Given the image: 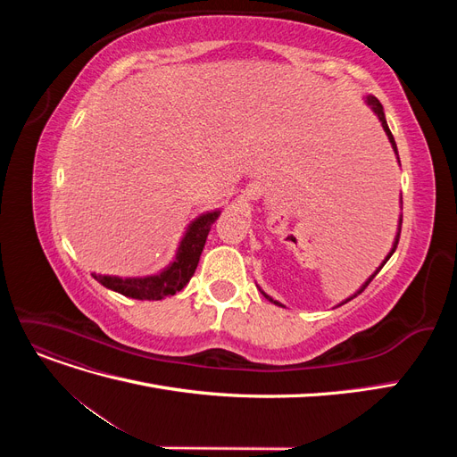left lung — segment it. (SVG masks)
<instances>
[{
	"mask_svg": "<svg viewBox=\"0 0 457 457\" xmlns=\"http://www.w3.org/2000/svg\"><path fill=\"white\" fill-rule=\"evenodd\" d=\"M366 103H368V106H370V108L373 110V112H376V116L379 118V121H381V126H383V129H385L386 137H389V141H391V145H393V148H395V152H396V143H395V137H393V133H391L389 126H386V120H385V112H383V106H381V103H379V101L376 99V96H371V95L368 96V99H366ZM396 154H398V152H396ZM400 223H403V220H400ZM398 238H400V237H398V234H396V240H395V245H393V250H391V253H389V255H386V259L383 261V265H385V262H386V261H389V257H391V255L395 253V250H396V244H398ZM383 265H381V267H379V269H378L376 272H373V274L370 276V278H368V282H366V284H364V286H362L361 289H358V292H356V294H354L353 297H356L358 294H362V292H364V289L368 287V284H370V282L373 280V276H376V274H378V272H379V270L383 269ZM262 295H265V297H267L269 301H272V303H274V305H280V303H278V301H274V299H270V297H269L267 294H262ZM353 297H351V299H353ZM351 299H347V301H351ZM347 301H345V303H347ZM280 307H282V305H280Z\"/></svg>",
	"mask_w": 457,
	"mask_h": 457,
	"instance_id": "left-lung-1",
	"label": "left lung"
}]
</instances>
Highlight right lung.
Returning <instances> with one entry per match:
<instances>
[{
  "mask_svg": "<svg viewBox=\"0 0 457 457\" xmlns=\"http://www.w3.org/2000/svg\"><path fill=\"white\" fill-rule=\"evenodd\" d=\"M217 217L219 212L205 213L188 227L181 245H179L177 259L163 272L148 276V278H118V276L93 274L95 280L121 295L139 301H160L175 295L177 292H181L190 282L192 274H195L205 245V238Z\"/></svg>",
  "mask_w": 457,
  "mask_h": 457,
  "instance_id": "1",
  "label": "right lung"
}]
</instances>
